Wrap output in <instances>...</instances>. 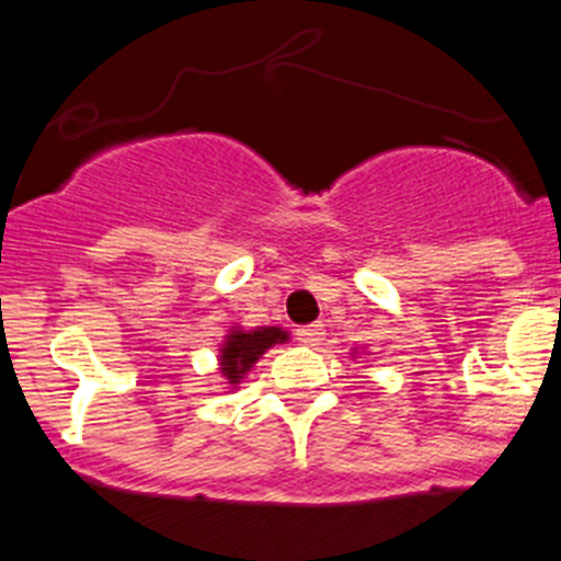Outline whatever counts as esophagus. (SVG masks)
I'll return each instance as SVG.
<instances>
[{"label": "esophagus", "mask_w": 561, "mask_h": 561, "mask_svg": "<svg viewBox=\"0 0 561 561\" xmlns=\"http://www.w3.org/2000/svg\"><path fill=\"white\" fill-rule=\"evenodd\" d=\"M298 340L304 346H318L320 340H323V327H304L298 329Z\"/></svg>", "instance_id": "obj_1"}]
</instances>
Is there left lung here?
<instances>
[{
  "mask_svg": "<svg viewBox=\"0 0 561 561\" xmlns=\"http://www.w3.org/2000/svg\"><path fill=\"white\" fill-rule=\"evenodd\" d=\"M352 354H357V352H352Z\"/></svg>",
  "mask_w": 561,
  "mask_h": 561,
  "instance_id": "left-lung-1",
  "label": "left lung"
}]
</instances>
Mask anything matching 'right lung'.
Returning a JSON list of instances; mask_svg holds the SVG:
<instances>
[{
  "instance_id": "right-lung-1",
  "label": "right lung",
  "mask_w": 561,
  "mask_h": 561,
  "mask_svg": "<svg viewBox=\"0 0 561 561\" xmlns=\"http://www.w3.org/2000/svg\"><path fill=\"white\" fill-rule=\"evenodd\" d=\"M286 340H289V332L277 327L229 329L221 348H218V366H221V377L229 382V389H238V382L247 377L249 368L261 360V354H266V348H272L275 343H286Z\"/></svg>"
}]
</instances>
